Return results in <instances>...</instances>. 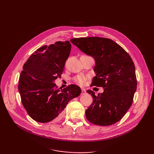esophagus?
<instances>
[{
  "instance_id": "obj_1",
  "label": "esophagus",
  "mask_w": 154,
  "mask_h": 154,
  "mask_svg": "<svg viewBox=\"0 0 154 154\" xmlns=\"http://www.w3.org/2000/svg\"><path fill=\"white\" fill-rule=\"evenodd\" d=\"M86 93V91H85V88H82V93H81V94H85Z\"/></svg>"
}]
</instances>
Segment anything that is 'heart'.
Wrapping results in <instances>:
<instances>
[{"instance_id":"heart-1","label":"heart","mask_w":154,"mask_h":154,"mask_svg":"<svg viewBox=\"0 0 154 154\" xmlns=\"http://www.w3.org/2000/svg\"><path fill=\"white\" fill-rule=\"evenodd\" d=\"M87 77L83 75H78L75 78V80L80 85H83L85 83Z\"/></svg>"}]
</instances>
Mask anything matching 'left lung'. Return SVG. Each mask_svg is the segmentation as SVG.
<instances>
[{
	"mask_svg": "<svg viewBox=\"0 0 154 154\" xmlns=\"http://www.w3.org/2000/svg\"><path fill=\"white\" fill-rule=\"evenodd\" d=\"M71 42L82 52L94 58L96 75L91 86L102 87L104 92L95 96L85 111L87 120L100 126L113 125L131 106L137 88L135 66L128 53L112 40L103 37L76 38Z\"/></svg>",
	"mask_w": 154,
	"mask_h": 154,
	"instance_id": "obj_1",
	"label": "left lung"
}]
</instances>
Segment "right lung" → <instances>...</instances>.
Listing matches in <instances>:
<instances>
[{"mask_svg":"<svg viewBox=\"0 0 154 154\" xmlns=\"http://www.w3.org/2000/svg\"><path fill=\"white\" fill-rule=\"evenodd\" d=\"M71 49L68 40L43 45L23 66L18 91L27 114L37 122L59 119L67 104L80 94L78 85H70L60 89L54 83L62 74Z\"/></svg>","mask_w":154,"mask_h":154,"instance_id":"obj_1","label":"right lung"}]
</instances>
